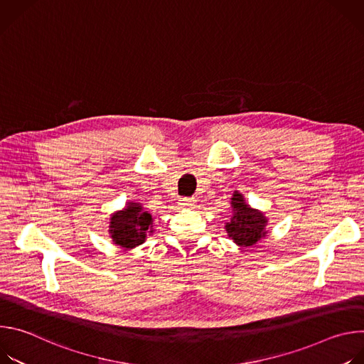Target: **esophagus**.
<instances>
[{
  "label": "esophagus",
  "instance_id": "obj_1",
  "mask_svg": "<svg viewBox=\"0 0 364 364\" xmlns=\"http://www.w3.org/2000/svg\"><path fill=\"white\" fill-rule=\"evenodd\" d=\"M178 205L181 207V209H193V207L196 205V201L193 198H181L178 201Z\"/></svg>",
  "mask_w": 364,
  "mask_h": 364
}]
</instances>
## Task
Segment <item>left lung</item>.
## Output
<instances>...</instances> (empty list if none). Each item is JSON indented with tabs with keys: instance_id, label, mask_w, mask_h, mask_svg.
Returning <instances> with one entry per match:
<instances>
[{
	"instance_id": "left-lung-1",
	"label": "left lung",
	"mask_w": 364,
	"mask_h": 364,
	"mask_svg": "<svg viewBox=\"0 0 364 364\" xmlns=\"http://www.w3.org/2000/svg\"><path fill=\"white\" fill-rule=\"evenodd\" d=\"M230 220L225 223V229L228 236L237 246L249 247L267 237L268 218L264 212L249 205L240 191H233L230 197Z\"/></svg>"
}]
</instances>
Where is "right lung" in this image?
<instances>
[{"label":"right lung","mask_w":364,"mask_h":364,"mask_svg":"<svg viewBox=\"0 0 364 364\" xmlns=\"http://www.w3.org/2000/svg\"><path fill=\"white\" fill-rule=\"evenodd\" d=\"M108 233L112 242L125 249H134L154 233V219L139 201H128L122 210L111 215Z\"/></svg>","instance_id":"obj_1"}]
</instances>
